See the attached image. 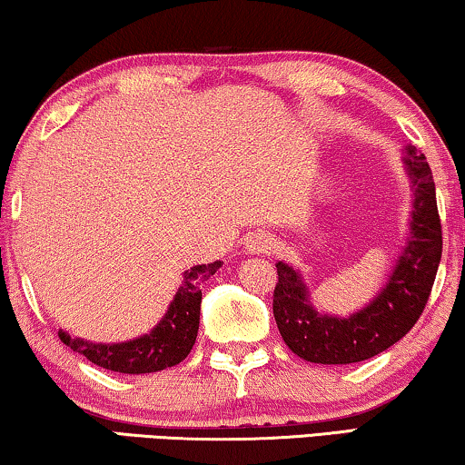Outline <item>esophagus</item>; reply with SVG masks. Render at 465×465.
Segmentation results:
<instances>
[{
    "label": "esophagus",
    "mask_w": 465,
    "mask_h": 465,
    "mask_svg": "<svg viewBox=\"0 0 465 465\" xmlns=\"http://www.w3.org/2000/svg\"><path fill=\"white\" fill-rule=\"evenodd\" d=\"M245 252L252 255H260V253H271L277 247V241H274L268 232H249L245 241Z\"/></svg>",
    "instance_id": "1"
}]
</instances>
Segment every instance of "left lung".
<instances>
[{"label":"left lung","mask_w":465,"mask_h":465,"mask_svg":"<svg viewBox=\"0 0 465 465\" xmlns=\"http://www.w3.org/2000/svg\"><path fill=\"white\" fill-rule=\"evenodd\" d=\"M407 176L413 186L411 237L392 274L373 302L341 319L314 311L300 272L279 262L272 312L293 354L321 365L361 362L394 346L411 331L432 292L442 253V228L436 207V188L426 157L405 146Z\"/></svg>","instance_id":"obj_1"}]
</instances>
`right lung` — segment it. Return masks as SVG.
I'll use <instances>...</instances> for the list:
<instances>
[{
    "instance_id": "right-lung-1",
    "label": "right lung",
    "mask_w": 465,
    "mask_h": 465,
    "mask_svg": "<svg viewBox=\"0 0 465 465\" xmlns=\"http://www.w3.org/2000/svg\"><path fill=\"white\" fill-rule=\"evenodd\" d=\"M222 262L193 266L184 272L183 285L178 287L170 308L159 325L143 338L124 341V344H92V341L71 338L58 331L63 344L84 354L94 365L117 373H154L161 369L183 362L194 346L199 331L201 312V282L216 274Z\"/></svg>"
}]
</instances>
